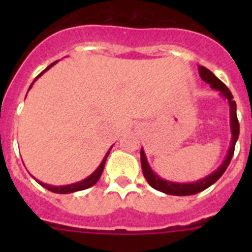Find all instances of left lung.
Instances as JSON below:
<instances>
[{
	"mask_svg": "<svg viewBox=\"0 0 252 252\" xmlns=\"http://www.w3.org/2000/svg\"><path fill=\"white\" fill-rule=\"evenodd\" d=\"M198 70H199V75L203 79L206 83H208L209 86L212 87L213 90L218 91L222 97L227 99L228 102V106H230V126H231V144L228 151H227V155L224 158L223 162L221 165L218 166L213 173H211L209 175H207L203 179H199L197 182H192V183H177V182H170V180L162 179L160 178L157 173H154L153 169L149 165L148 159H146L145 151L141 148L140 151V155H141V168L142 173H144V177L148 180V183L153 187L154 189H157L159 192L165 193V194H171V195H192L197 194V193L202 192L204 189H207L208 187L212 186L213 183H216L220 178L222 177L224 171H226L227 166L230 164L231 159L233 157V153H235V145L236 141L239 139L240 133V125L239 120H237V115H236V102L233 101V95L231 93V91L222 83L215 74H213L211 70H208L204 66L199 65L198 66Z\"/></svg>",
	"mask_w": 252,
	"mask_h": 252,
	"instance_id": "left-lung-1",
	"label": "left lung"
}]
</instances>
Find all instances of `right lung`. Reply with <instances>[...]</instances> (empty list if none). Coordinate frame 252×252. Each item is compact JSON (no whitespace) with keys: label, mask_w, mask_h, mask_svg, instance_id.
I'll use <instances>...</instances> for the list:
<instances>
[{"label":"right lung","mask_w":252,"mask_h":252,"mask_svg":"<svg viewBox=\"0 0 252 252\" xmlns=\"http://www.w3.org/2000/svg\"><path fill=\"white\" fill-rule=\"evenodd\" d=\"M55 63H58V60H57V62H54V63H51L50 65H49L48 68L45 69V70H43V72L40 73V74L37 75L36 78H35L34 82L36 81V79L40 77V75H43L44 73H45L46 70H48V69H50V66L54 65ZM34 82L31 83L30 88H31V87H32V84H34ZM30 88H29V90H30ZM112 146H113V145H112ZM112 146H111V148H112ZM111 148H110V150H111ZM110 150L107 151V154H106V155H104L103 160H102V161H101V164H99V165H98V168L95 169V170L93 171V173L90 175V177H87L86 179L81 180V182H77V183H73V184H68V186H59V187L49 186V184L43 183V182H39V180H36V182H37V183H39L41 187H44V188H46V189H48V190H50V192H53V193H59V194H68V193H74V192H78V190H83V189L91 188V187L94 186V184L97 183V182H98L99 178H101L102 171H103V169H104V164H106L107 157H108V154H110Z\"/></svg>","instance_id":"obj_1"}]
</instances>
